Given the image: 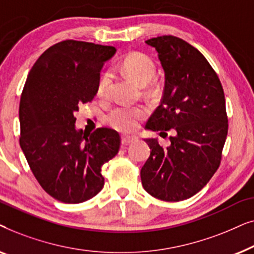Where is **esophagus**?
Listing matches in <instances>:
<instances>
[{
    "label": "esophagus",
    "mask_w": 254,
    "mask_h": 254,
    "mask_svg": "<svg viewBox=\"0 0 254 254\" xmlns=\"http://www.w3.org/2000/svg\"><path fill=\"white\" fill-rule=\"evenodd\" d=\"M136 141V137L130 136V135H121V142L123 144H129Z\"/></svg>",
    "instance_id": "34e87169"
}]
</instances>
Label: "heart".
I'll return each instance as SVG.
<instances>
[{
	"label": "heart",
	"instance_id": "1",
	"mask_svg": "<svg viewBox=\"0 0 254 254\" xmlns=\"http://www.w3.org/2000/svg\"><path fill=\"white\" fill-rule=\"evenodd\" d=\"M117 69L128 77L134 79L138 84H145L144 88L148 93H154L157 90V84L151 79L156 75L155 62L148 55L138 52L127 54L119 64ZM112 76L110 71H104L97 82V95L99 98H106L109 96ZM147 117V109L143 106H117L107 116V123L111 127L120 131H131L138 126Z\"/></svg>",
	"mask_w": 254,
	"mask_h": 254
}]
</instances>
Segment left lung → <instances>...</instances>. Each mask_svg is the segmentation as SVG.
Segmentation results:
<instances>
[{"label": "left lung", "mask_w": 254, "mask_h": 254, "mask_svg": "<svg viewBox=\"0 0 254 254\" xmlns=\"http://www.w3.org/2000/svg\"><path fill=\"white\" fill-rule=\"evenodd\" d=\"M145 43L157 51L165 71L162 103L145 127L173 134L168 148L145 140L151 151L142 185L159 200L183 201L202 190L221 164L228 135L224 91L207 59L185 40L161 36Z\"/></svg>", "instance_id": "obj_1"}]
</instances>
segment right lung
<instances>
[{
    "instance_id": "right-lung-1",
    "label": "right lung",
    "mask_w": 254,
    "mask_h": 254,
    "mask_svg": "<svg viewBox=\"0 0 254 254\" xmlns=\"http://www.w3.org/2000/svg\"><path fill=\"white\" fill-rule=\"evenodd\" d=\"M116 47L64 40L47 48L31 68L19 103V144L46 193L81 203L102 190V166L118 154L120 135L100 127L75 129V113L91 102L104 62Z\"/></svg>"
}]
</instances>
